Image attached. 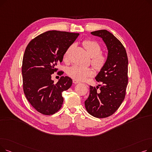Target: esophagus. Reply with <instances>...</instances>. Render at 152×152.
Segmentation results:
<instances>
[{
  "label": "esophagus",
  "instance_id": "1",
  "mask_svg": "<svg viewBox=\"0 0 152 152\" xmlns=\"http://www.w3.org/2000/svg\"><path fill=\"white\" fill-rule=\"evenodd\" d=\"M73 83H74V84H77V83H79V81H77V80H76V79H73Z\"/></svg>",
  "mask_w": 152,
  "mask_h": 152
}]
</instances>
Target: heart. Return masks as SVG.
Returning a JSON list of instances; mask_svg holds the SVG:
<instances>
[{"label": "heart", "instance_id": "b5f03b06", "mask_svg": "<svg viewBox=\"0 0 152 152\" xmlns=\"http://www.w3.org/2000/svg\"><path fill=\"white\" fill-rule=\"evenodd\" d=\"M84 47L87 53L92 57L91 64L94 69L101 71L107 62V56L102 52V47L101 45L94 40L87 39L83 42ZM73 48V45L69 46L63 55L64 60H67L69 58V53ZM94 70L90 67H81L77 65L72 66L67 69V74L71 77L77 81H84L87 77L94 75Z\"/></svg>", "mask_w": 152, "mask_h": 152}]
</instances>
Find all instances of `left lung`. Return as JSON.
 <instances>
[{
	"instance_id": "left-lung-1",
	"label": "left lung",
	"mask_w": 152,
	"mask_h": 152,
	"mask_svg": "<svg viewBox=\"0 0 152 152\" xmlns=\"http://www.w3.org/2000/svg\"><path fill=\"white\" fill-rule=\"evenodd\" d=\"M106 44L108 59L105 66L95 77L101 84L90 86V94L84 102L86 109L92 116L104 118L114 114L124 100L128 83V58L122 43L107 30L91 32Z\"/></svg>"
}]
</instances>
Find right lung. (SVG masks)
I'll return each mask as SVG.
<instances>
[{
  "instance_id": "right-lung-1",
  "label": "right lung",
  "mask_w": 152,
  "mask_h": 152,
  "mask_svg": "<svg viewBox=\"0 0 152 152\" xmlns=\"http://www.w3.org/2000/svg\"><path fill=\"white\" fill-rule=\"evenodd\" d=\"M79 33L49 31L33 39L28 44L22 62L23 88L31 106L40 113L52 115L61 108L62 92L72 85V79L61 76L53 83L52 75L56 66L63 61L67 48L73 44ZM58 71L57 75H63Z\"/></svg>"
}]
</instances>
